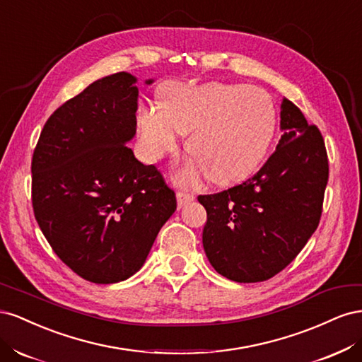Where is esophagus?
I'll use <instances>...</instances> for the list:
<instances>
[{"label":"esophagus","instance_id":"34e87169","mask_svg":"<svg viewBox=\"0 0 362 362\" xmlns=\"http://www.w3.org/2000/svg\"><path fill=\"white\" fill-rule=\"evenodd\" d=\"M177 201H178V206H184L185 204H189L192 201H194V194L187 193V192H178L177 193Z\"/></svg>","mask_w":362,"mask_h":362}]
</instances>
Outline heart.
<instances>
[{
  "instance_id": "1",
  "label": "heart",
  "mask_w": 362,
  "mask_h": 362,
  "mask_svg": "<svg viewBox=\"0 0 362 362\" xmlns=\"http://www.w3.org/2000/svg\"><path fill=\"white\" fill-rule=\"evenodd\" d=\"M140 145L149 160L177 148L178 133L190 134L187 152L199 168L189 166L181 180L198 169L214 184L243 181L266 157L276 128L272 98L258 87L208 83L164 87L163 107L137 112Z\"/></svg>"
}]
</instances>
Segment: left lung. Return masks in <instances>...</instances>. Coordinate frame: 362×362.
<instances>
[{
    "mask_svg": "<svg viewBox=\"0 0 362 362\" xmlns=\"http://www.w3.org/2000/svg\"><path fill=\"white\" fill-rule=\"evenodd\" d=\"M282 136L262 168L234 187L201 194L204 250L235 282L267 281L299 255L319 226L329 164L320 129L291 101L281 104Z\"/></svg>",
    "mask_w": 362,
    "mask_h": 362,
    "instance_id": "left-lung-1",
    "label": "left lung"
}]
</instances>
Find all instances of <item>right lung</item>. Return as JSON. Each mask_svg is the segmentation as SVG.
<instances>
[{
	"label": "right lung",
	"mask_w": 362,
	"mask_h": 362,
	"mask_svg": "<svg viewBox=\"0 0 362 362\" xmlns=\"http://www.w3.org/2000/svg\"><path fill=\"white\" fill-rule=\"evenodd\" d=\"M137 96L128 72L92 83L49 116L33 152L39 228L64 264L95 284L133 276L177 210L161 172L127 146Z\"/></svg>",
	"instance_id": "obj_1"
}]
</instances>
